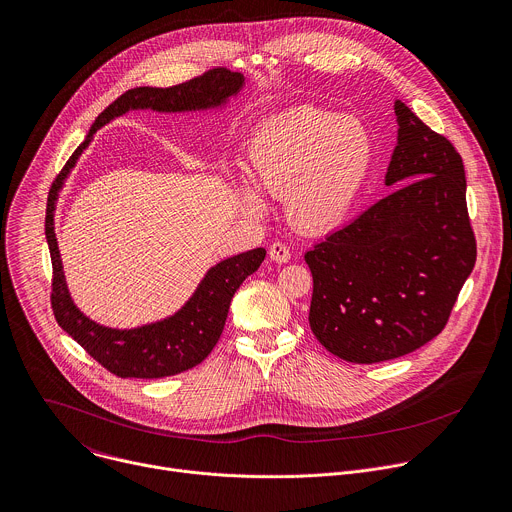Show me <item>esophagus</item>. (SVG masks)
Segmentation results:
<instances>
[{"label":"esophagus","mask_w":512,"mask_h":512,"mask_svg":"<svg viewBox=\"0 0 512 512\" xmlns=\"http://www.w3.org/2000/svg\"><path fill=\"white\" fill-rule=\"evenodd\" d=\"M269 257H271L273 261H277V263H287V261L291 259V251H289V247H287L285 243L275 241V243L269 247Z\"/></svg>","instance_id":"esophagus-1"}]
</instances>
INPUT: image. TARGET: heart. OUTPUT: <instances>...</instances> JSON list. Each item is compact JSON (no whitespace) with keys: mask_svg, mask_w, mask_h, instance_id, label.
Masks as SVG:
<instances>
[{"mask_svg":"<svg viewBox=\"0 0 512 512\" xmlns=\"http://www.w3.org/2000/svg\"><path fill=\"white\" fill-rule=\"evenodd\" d=\"M374 138L356 118L301 106L265 120L247 144L241 207L263 213V193L285 199L291 221L309 233L344 225L374 166Z\"/></svg>","mask_w":512,"mask_h":512,"instance_id":"1","label":"heart"}]
</instances>
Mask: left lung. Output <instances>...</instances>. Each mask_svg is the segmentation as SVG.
<instances>
[{
	"instance_id": "left-lung-1",
	"label": "left lung",
	"mask_w": 512,
	"mask_h": 512,
	"mask_svg": "<svg viewBox=\"0 0 512 512\" xmlns=\"http://www.w3.org/2000/svg\"><path fill=\"white\" fill-rule=\"evenodd\" d=\"M394 112L386 187L396 189L305 253L311 331L354 364L394 360L434 339L476 261L460 154L402 100Z\"/></svg>"
}]
</instances>
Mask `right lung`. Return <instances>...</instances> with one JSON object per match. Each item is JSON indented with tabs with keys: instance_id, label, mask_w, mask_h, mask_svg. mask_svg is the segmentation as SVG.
I'll return each instance as SVG.
<instances>
[{
	"instance_id": "right-lung-1",
	"label": "right lung",
	"mask_w": 512,
	"mask_h": 512,
	"mask_svg": "<svg viewBox=\"0 0 512 512\" xmlns=\"http://www.w3.org/2000/svg\"><path fill=\"white\" fill-rule=\"evenodd\" d=\"M245 84L243 74L213 68L203 76L170 88L140 86L116 98L92 124L84 142L74 150L70 160L52 183L46 209V239L52 257V309L58 325L74 337L100 366L118 378H166L187 372L201 364L217 346L223 333L231 299L239 285L259 269L265 259V249L229 257L207 271L193 297L166 319L140 325L134 329H114L86 317L72 301L58 241L54 233V211L58 193L64 187L70 170L80 154L90 144L94 132L128 110L156 112H195L225 106L231 96H237Z\"/></svg>"
}]
</instances>
